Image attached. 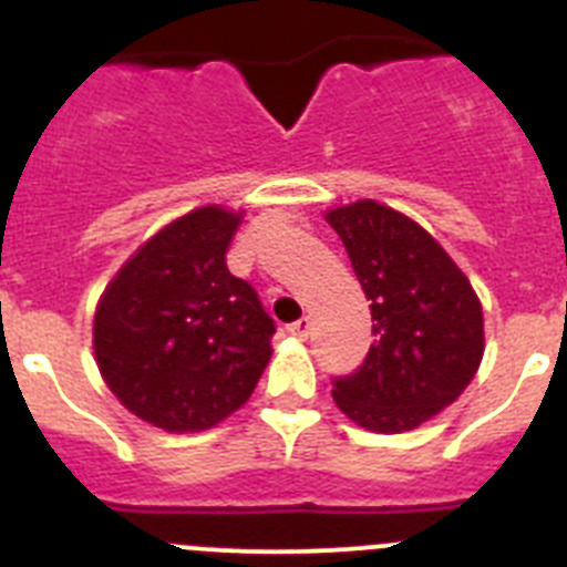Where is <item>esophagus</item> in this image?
<instances>
[{"instance_id": "1", "label": "esophagus", "mask_w": 567, "mask_h": 567, "mask_svg": "<svg viewBox=\"0 0 567 567\" xmlns=\"http://www.w3.org/2000/svg\"><path fill=\"white\" fill-rule=\"evenodd\" d=\"M309 329H312V323H309V318H300V320H295V323H289L287 332L292 334V338L303 340V338H307V334H309Z\"/></svg>"}]
</instances>
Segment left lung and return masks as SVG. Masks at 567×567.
Wrapping results in <instances>:
<instances>
[{
	"label": "left lung",
	"instance_id": "left-lung-1",
	"mask_svg": "<svg viewBox=\"0 0 567 567\" xmlns=\"http://www.w3.org/2000/svg\"><path fill=\"white\" fill-rule=\"evenodd\" d=\"M365 298L374 343L332 380L346 417L380 434L417 429L463 394L483 360V309L468 278L412 218L378 202L327 215Z\"/></svg>",
	"mask_w": 567,
	"mask_h": 567
}]
</instances>
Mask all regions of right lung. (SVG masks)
Instances as JSON below:
<instances>
[{"mask_svg":"<svg viewBox=\"0 0 567 567\" xmlns=\"http://www.w3.org/2000/svg\"><path fill=\"white\" fill-rule=\"evenodd\" d=\"M240 213L202 207L155 233L118 269L93 323L110 392L164 432H202L247 403L275 320L227 269Z\"/></svg>","mask_w":567,"mask_h":567,"instance_id":"add662e5","label":"right lung"}]
</instances>
